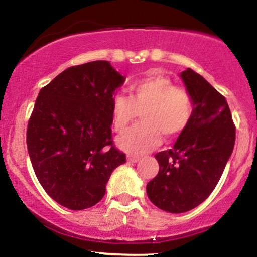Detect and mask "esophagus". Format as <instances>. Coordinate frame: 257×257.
Masks as SVG:
<instances>
[{"label":"esophagus","mask_w":257,"mask_h":257,"mask_svg":"<svg viewBox=\"0 0 257 257\" xmlns=\"http://www.w3.org/2000/svg\"><path fill=\"white\" fill-rule=\"evenodd\" d=\"M140 159L141 158L136 157V155H127V160L130 161V163H137Z\"/></svg>","instance_id":"1"}]
</instances>
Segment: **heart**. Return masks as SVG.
I'll use <instances>...</instances> for the list:
<instances>
[{
  "instance_id": "b5f03b06",
  "label": "heart",
  "mask_w": 257,
  "mask_h": 257,
  "mask_svg": "<svg viewBox=\"0 0 257 257\" xmlns=\"http://www.w3.org/2000/svg\"><path fill=\"white\" fill-rule=\"evenodd\" d=\"M142 116V123L123 134L117 144L131 154H143L161 143L163 136L172 140L188 127L193 116V99L189 92L175 86L160 73L146 74L128 86V97H113L110 116L117 134Z\"/></svg>"
}]
</instances>
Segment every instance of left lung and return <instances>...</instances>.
I'll return each mask as SVG.
<instances>
[{"mask_svg":"<svg viewBox=\"0 0 257 257\" xmlns=\"http://www.w3.org/2000/svg\"><path fill=\"white\" fill-rule=\"evenodd\" d=\"M193 99V116L174 148L155 154L159 172L147 184L155 206L172 214L189 211L211 194L235 142L228 103L192 69L181 74Z\"/></svg>","mask_w":257,"mask_h":257,"instance_id":"obj_1","label":"left lung"}]
</instances>
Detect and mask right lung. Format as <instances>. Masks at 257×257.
<instances>
[{"instance_id":"1","label":"right lung","mask_w":257,"mask_h":257,"mask_svg":"<svg viewBox=\"0 0 257 257\" xmlns=\"http://www.w3.org/2000/svg\"><path fill=\"white\" fill-rule=\"evenodd\" d=\"M123 77L106 60L74 65L41 88L27 144L42 188L62 206L83 210L105 194L114 169L126 161L111 135L113 94Z\"/></svg>"}]
</instances>
